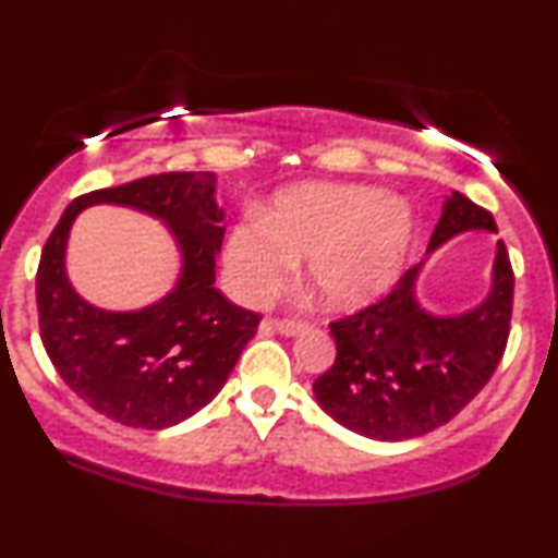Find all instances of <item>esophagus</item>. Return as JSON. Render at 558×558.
Masks as SVG:
<instances>
[{
  "label": "esophagus",
  "instance_id": "34e87169",
  "mask_svg": "<svg viewBox=\"0 0 558 558\" xmlns=\"http://www.w3.org/2000/svg\"><path fill=\"white\" fill-rule=\"evenodd\" d=\"M258 332H279L284 335V338H294V335L304 332V323H296V319H264V323L258 325Z\"/></svg>",
  "mask_w": 558,
  "mask_h": 558
}]
</instances>
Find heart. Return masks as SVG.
I'll use <instances>...</instances> for the list:
<instances>
[{
  "label": "heart",
  "mask_w": 558,
  "mask_h": 558,
  "mask_svg": "<svg viewBox=\"0 0 558 558\" xmlns=\"http://www.w3.org/2000/svg\"><path fill=\"white\" fill-rule=\"evenodd\" d=\"M401 197L357 185H302L274 197L264 218L231 228L226 279L243 304H262L307 258V287L327 310L363 307L399 277L414 241Z\"/></svg>",
  "instance_id": "heart-1"
}]
</instances>
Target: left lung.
I'll return each instance as SVG.
<instances>
[{
    "mask_svg": "<svg viewBox=\"0 0 558 558\" xmlns=\"http://www.w3.org/2000/svg\"><path fill=\"white\" fill-rule=\"evenodd\" d=\"M468 231L498 233V226L490 213L452 193L441 205L426 258ZM426 258L384 300L330 325L338 357L312 391L325 414L361 437L403 441L447 424L483 391L506 350L513 310L506 243L495 246L490 292L460 315H437L418 302L416 281Z\"/></svg>",
    "mask_w": 558,
    "mask_h": 558,
    "instance_id": "8db88e82",
    "label": "left lung"
}]
</instances>
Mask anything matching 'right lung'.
<instances>
[{"mask_svg": "<svg viewBox=\"0 0 558 558\" xmlns=\"http://www.w3.org/2000/svg\"><path fill=\"white\" fill-rule=\"evenodd\" d=\"M90 204H121L162 219L181 248V274L162 301L113 313L74 292L64 251L74 218ZM226 213L213 172H165L75 197L37 266L40 338L58 376L90 409L126 426L165 429L216 399L256 335L258 315L216 289Z\"/></svg>", "mask_w": 558, "mask_h": 558, "instance_id": "1", "label": "right lung"}]
</instances>
